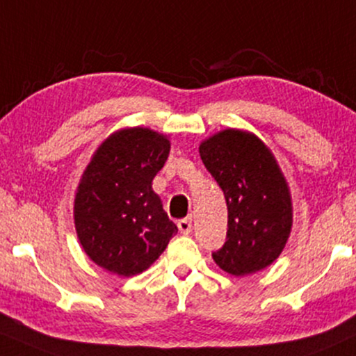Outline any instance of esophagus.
<instances>
[{"label": "esophagus", "instance_id": "1", "mask_svg": "<svg viewBox=\"0 0 356 356\" xmlns=\"http://www.w3.org/2000/svg\"><path fill=\"white\" fill-rule=\"evenodd\" d=\"M177 227L181 230V234H189L192 230V219H189V217L187 219H181L177 222Z\"/></svg>", "mask_w": 356, "mask_h": 356}]
</instances>
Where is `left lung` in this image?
<instances>
[{
	"mask_svg": "<svg viewBox=\"0 0 356 356\" xmlns=\"http://www.w3.org/2000/svg\"><path fill=\"white\" fill-rule=\"evenodd\" d=\"M200 159L225 195L227 241L212 259L235 277L275 262L292 230V197L270 149L241 129L217 132L199 145Z\"/></svg>",
	"mask_w": 356,
	"mask_h": 356,
	"instance_id": "obj_1",
	"label": "left lung"
}]
</instances>
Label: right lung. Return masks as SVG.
<instances>
[{
  "instance_id": "add662e5",
  "label": "right lung",
  "mask_w": 356,
  "mask_h": 356,
  "mask_svg": "<svg viewBox=\"0 0 356 356\" xmlns=\"http://www.w3.org/2000/svg\"><path fill=\"white\" fill-rule=\"evenodd\" d=\"M169 151L165 136L127 127L111 134L86 167L74 199V225L84 252L104 270L121 277L144 272L177 234L152 191Z\"/></svg>"
}]
</instances>
